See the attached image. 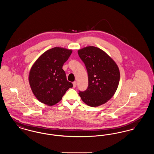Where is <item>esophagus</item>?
<instances>
[{"mask_svg":"<svg viewBox=\"0 0 154 154\" xmlns=\"http://www.w3.org/2000/svg\"><path fill=\"white\" fill-rule=\"evenodd\" d=\"M73 84L74 88H75L76 87V85H77V82L76 81H74L73 82Z\"/></svg>","mask_w":154,"mask_h":154,"instance_id":"esophagus-1","label":"esophagus"}]
</instances>
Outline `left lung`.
Returning <instances> with one entry per match:
<instances>
[{"instance_id":"obj_1","label":"left lung","mask_w":154,"mask_h":154,"mask_svg":"<svg viewBox=\"0 0 154 154\" xmlns=\"http://www.w3.org/2000/svg\"><path fill=\"white\" fill-rule=\"evenodd\" d=\"M78 54L85 65L88 77V88L79 91V95L91 107L104 104L117 89L120 79L118 67L105 52L94 46L79 50Z\"/></svg>"}]
</instances>
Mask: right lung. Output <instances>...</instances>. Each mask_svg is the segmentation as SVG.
<instances>
[{
	"instance_id": "obj_1",
	"label": "right lung",
	"mask_w": 154,
	"mask_h": 154,
	"mask_svg": "<svg viewBox=\"0 0 154 154\" xmlns=\"http://www.w3.org/2000/svg\"><path fill=\"white\" fill-rule=\"evenodd\" d=\"M72 52L70 50L54 47L43 53L32 67L29 75L30 86L40 102L48 106L54 105L73 87L62 69Z\"/></svg>"
}]
</instances>
